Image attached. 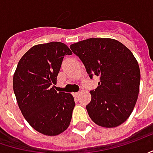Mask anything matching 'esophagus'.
<instances>
[{
    "mask_svg": "<svg viewBox=\"0 0 153 153\" xmlns=\"http://www.w3.org/2000/svg\"><path fill=\"white\" fill-rule=\"evenodd\" d=\"M78 95H79V92H74V93H73V96H74L75 97H77Z\"/></svg>",
    "mask_w": 153,
    "mask_h": 153,
    "instance_id": "34e87169",
    "label": "esophagus"
}]
</instances>
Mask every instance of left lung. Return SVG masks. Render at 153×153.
<instances>
[{
	"label": "left lung",
	"instance_id": "8db88e82",
	"mask_svg": "<svg viewBox=\"0 0 153 153\" xmlns=\"http://www.w3.org/2000/svg\"><path fill=\"white\" fill-rule=\"evenodd\" d=\"M72 52L82 61L91 79L99 77L91 91L88 114L97 126L111 128L122 125L136 104L140 70L131 51L110 38H90L71 44Z\"/></svg>",
	"mask_w": 153,
	"mask_h": 153
}]
</instances>
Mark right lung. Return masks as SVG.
I'll return each mask as SVG.
<instances>
[{
    "label": "right lung",
    "mask_w": 153,
    "mask_h": 153,
    "mask_svg": "<svg viewBox=\"0 0 153 153\" xmlns=\"http://www.w3.org/2000/svg\"><path fill=\"white\" fill-rule=\"evenodd\" d=\"M71 54L62 42L36 45L23 55L14 74L13 89L19 108L27 123L44 135H58L71 124L74 97L57 92L54 84L64 56Z\"/></svg>",
    "instance_id": "add662e5"
}]
</instances>
